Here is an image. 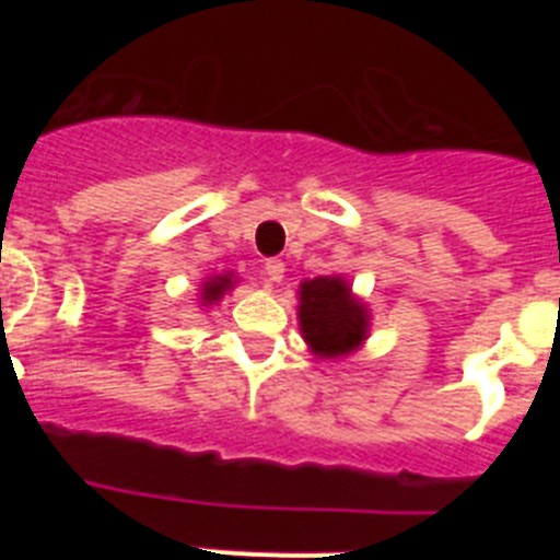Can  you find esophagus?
Returning a JSON list of instances; mask_svg holds the SVG:
<instances>
[{"mask_svg":"<svg viewBox=\"0 0 560 560\" xmlns=\"http://www.w3.org/2000/svg\"><path fill=\"white\" fill-rule=\"evenodd\" d=\"M264 275H266V280H269V283H280V280H283V277H285L283 260H277V257L266 260V264H264Z\"/></svg>","mask_w":560,"mask_h":560,"instance_id":"esophagus-1","label":"esophagus"}]
</instances>
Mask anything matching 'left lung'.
<instances>
[{
	"label": "left lung",
	"instance_id": "obj_1",
	"mask_svg": "<svg viewBox=\"0 0 560 560\" xmlns=\"http://www.w3.org/2000/svg\"><path fill=\"white\" fill-rule=\"evenodd\" d=\"M300 330L311 353L339 359L361 348L370 330L368 305L355 300L345 277H314L300 283Z\"/></svg>",
	"mask_w": 560,
	"mask_h": 560
}]
</instances>
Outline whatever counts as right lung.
Segmentation results:
<instances>
[{"instance_id":"add662e5","label":"right lung","mask_w":560,"mask_h":560,"mask_svg":"<svg viewBox=\"0 0 560 560\" xmlns=\"http://www.w3.org/2000/svg\"><path fill=\"white\" fill-rule=\"evenodd\" d=\"M232 285H235V277H232L230 271H224V275H215V277H207L205 283H201V303L205 305L219 303L221 296H224Z\"/></svg>"}]
</instances>
